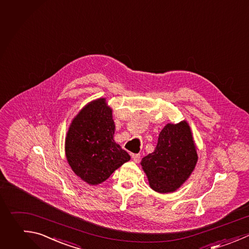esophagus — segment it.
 <instances>
[{"label":"esophagus","instance_id":"obj_1","mask_svg":"<svg viewBox=\"0 0 249 249\" xmlns=\"http://www.w3.org/2000/svg\"><path fill=\"white\" fill-rule=\"evenodd\" d=\"M131 158L135 162H139L140 160V154H131Z\"/></svg>","mask_w":249,"mask_h":249}]
</instances>
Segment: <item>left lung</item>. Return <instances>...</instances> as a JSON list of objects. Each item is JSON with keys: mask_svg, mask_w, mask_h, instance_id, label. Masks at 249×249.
Instances as JSON below:
<instances>
[{"mask_svg": "<svg viewBox=\"0 0 249 249\" xmlns=\"http://www.w3.org/2000/svg\"><path fill=\"white\" fill-rule=\"evenodd\" d=\"M197 161L196 145L186 121L167 124L160 132L152 154L144 157L141 165L150 187L161 194L174 192L191 175Z\"/></svg>", "mask_w": 249, "mask_h": 249, "instance_id": "left-lung-1", "label": "left lung"}]
</instances>
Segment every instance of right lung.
Listing matches in <instances>:
<instances>
[{"mask_svg": "<svg viewBox=\"0 0 249 249\" xmlns=\"http://www.w3.org/2000/svg\"><path fill=\"white\" fill-rule=\"evenodd\" d=\"M115 124L105 98L86 105L74 118L65 140V153L72 170L89 185L107 180L130 160L113 139Z\"/></svg>", "mask_w": 249, "mask_h": 249, "instance_id": "obj_1", "label": "right lung"}]
</instances>
